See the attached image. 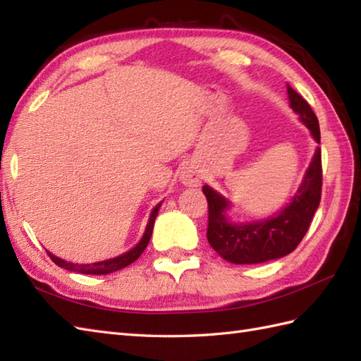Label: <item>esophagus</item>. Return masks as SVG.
I'll return each mask as SVG.
<instances>
[{"mask_svg":"<svg viewBox=\"0 0 361 361\" xmlns=\"http://www.w3.org/2000/svg\"><path fill=\"white\" fill-rule=\"evenodd\" d=\"M180 180H181L183 185H186V186H198V185H200L202 175H200V172L197 171V167L188 166V167L183 169V172L180 175Z\"/></svg>","mask_w":361,"mask_h":361,"instance_id":"34e87169","label":"esophagus"}]
</instances>
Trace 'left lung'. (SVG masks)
<instances>
[{
    "instance_id": "left-lung-1",
    "label": "left lung",
    "mask_w": 361,
    "mask_h": 361,
    "mask_svg": "<svg viewBox=\"0 0 361 361\" xmlns=\"http://www.w3.org/2000/svg\"><path fill=\"white\" fill-rule=\"evenodd\" d=\"M290 106L319 144V124L302 96L287 85ZM323 167L317 147L304 180L286 208L273 217L252 224H233L226 217L229 202L209 186H203L208 200V242L219 255L233 264H260L290 255L304 239L321 200Z\"/></svg>"
}]
</instances>
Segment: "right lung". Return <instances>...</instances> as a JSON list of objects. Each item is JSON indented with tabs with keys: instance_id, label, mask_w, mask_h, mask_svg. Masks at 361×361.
I'll list each match as a JSON object with an SVG mask.
<instances>
[{
	"instance_id": "obj_1",
	"label": "right lung",
	"mask_w": 361,
	"mask_h": 361,
	"mask_svg": "<svg viewBox=\"0 0 361 361\" xmlns=\"http://www.w3.org/2000/svg\"><path fill=\"white\" fill-rule=\"evenodd\" d=\"M159 206L161 203H158L155 208H153L152 214H150V219H149V224L147 228H145V233L142 235V239L140 240V243L133 247L130 251L124 252V255H121L118 257H113L109 260H102V262H94V264H71V262H66V260L60 259L57 256H54L52 252H48V256L51 257V260L56 265L65 268V270H70V271H78V273H83V274H109L113 271H118L121 268H124L130 264H133L135 260L142 255V251L145 250V247L149 245V240L152 237V231H153V224H155V219L158 216V211H159Z\"/></svg>"
}]
</instances>
